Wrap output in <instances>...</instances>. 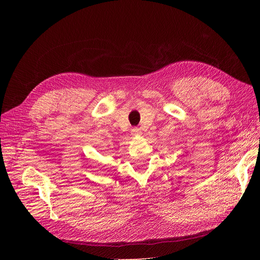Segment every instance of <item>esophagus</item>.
Returning <instances> with one entry per match:
<instances>
[{
    "label": "esophagus",
    "mask_w": 260,
    "mask_h": 260,
    "mask_svg": "<svg viewBox=\"0 0 260 260\" xmlns=\"http://www.w3.org/2000/svg\"><path fill=\"white\" fill-rule=\"evenodd\" d=\"M141 134V129L138 127H133L132 128V135H140Z\"/></svg>",
    "instance_id": "34e87169"
}]
</instances>
